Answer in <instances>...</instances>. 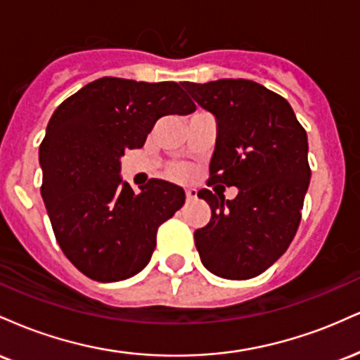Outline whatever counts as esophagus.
<instances>
[{"label": "esophagus", "instance_id": "34e87169", "mask_svg": "<svg viewBox=\"0 0 360 360\" xmlns=\"http://www.w3.org/2000/svg\"><path fill=\"white\" fill-rule=\"evenodd\" d=\"M196 196H198V191L196 189H186V200L188 201H193V200H196Z\"/></svg>", "mask_w": 360, "mask_h": 360}]
</instances>
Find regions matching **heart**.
Segmentation results:
<instances>
[{
	"mask_svg": "<svg viewBox=\"0 0 360 360\" xmlns=\"http://www.w3.org/2000/svg\"><path fill=\"white\" fill-rule=\"evenodd\" d=\"M186 176H188V172H186L184 167H176L174 169V177H177V179H184Z\"/></svg>",
	"mask_w": 360,
	"mask_h": 360,
	"instance_id": "b5f03b06",
	"label": "heart"
}]
</instances>
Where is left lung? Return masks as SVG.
<instances>
[{"instance_id": "obj_1", "label": "left lung", "mask_w": 360, "mask_h": 360, "mask_svg": "<svg viewBox=\"0 0 360 360\" xmlns=\"http://www.w3.org/2000/svg\"><path fill=\"white\" fill-rule=\"evenodd\" d=\"M183 88L217 120L210 184L238 188L233 200L198 193L212 208L208 225L194 232L201 262L220 278H255L298 230L311 177L307 131L291 105L259 82L218 79Z\"/></svg>"}]
</instances>
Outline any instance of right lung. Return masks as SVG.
<instances>
[{"mask_svg": "<svg viewBox=\"0 0 360 360\" xmlns=\"http://www.w3.org/2000/svg\"><path fill=\"white\" fill-rule=\"evenodd\" d=\"M194 110L177 82L101 77L53 111L39 150L40 193L62 252L82 274L115 283L147 266L157 229L186 194L160 179L135 193L120 177L122 157L143 147L159 118Z\"/></svg>", "mask_w": 360, "mask_h": 360, "instance_id": "obj_1", "label": "right lung"}]
</instances>
